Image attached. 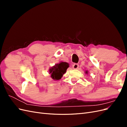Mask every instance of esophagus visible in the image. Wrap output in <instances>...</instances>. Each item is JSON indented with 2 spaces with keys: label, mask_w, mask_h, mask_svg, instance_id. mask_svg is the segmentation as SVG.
Returning a JSON list of instances; mask_svg holds the SVG:
<instances>
[{
  "label": "esophagus",
  "mask_w": 127,
  "mask_h": 127,
  "mask_svg": "<svg viewBox=\"0 0 127 127\" xmlns=\"http://www.w3.org/2000/svg\"><path fill=\"white\" fill-rule=\"evenodd\" d=\"M79 67V65L77 64H72V68L76 69H77Z\"/></svg>",
  "instance_id": "esophagus-1"
}]
</instances>
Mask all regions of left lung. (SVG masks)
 Instances as JSON below:
<instances>
[{"label":"left lung","mask_w":127,"mask_h":127,"mask_svg":"<svg viewBox=\"0 0 127 127\" xmlns=\"http://www.w3.org/2000/svg\"><path fill=\"white\" fill-rule=\"evenodd\" d=\"M85 73H86V74H87V73H88V71L86 70V71H85Z\"/></svg>","instance_id":"obj_1"}]
</instances>
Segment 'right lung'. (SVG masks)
I'll use <instances>...</instances> for the list:
<instances>
[{
  "label": "right lung",
  "mask_w": 127,
  "mask_h": 127,
  "mask_svg": "<svg viewBox=\"0 0 127 127\" xmlns=\"http://www.w3.org/2000/svg\"><path fill=\"white\" fill-rule=\"evenodd\" d=\"M68 67L69 64L67 63L60 62L49 69V74H50L51 77L53 79L59 80L66 72Z\"/></svg>",
  "instance_id": "1"
}]
</instances>
